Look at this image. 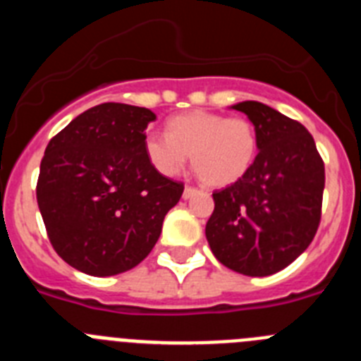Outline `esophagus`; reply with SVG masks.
<instances>
[{
	"instance_id": "34e87169",
	"label": "esophagus",
	"mask_w": 361,
	"mask_h": 361,
	"mask_svg": "<svg viewBox=\"0 0 361 361\" xmlns=\"http://www.w3.org/2000/svg\"><path fill=\"white\" fill-rule=\"evenodd\" d=\"M197 193H199V190H197V188H193V186H186V188H184L183 197H184V199H191V197L197 195Z\"/></svg>"
}]
</instances>
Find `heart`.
<instances>
[{"label":"heart","mask_w":361,"mask_h":361,"mask_svg":"<svg viewBox=\"0 0 361 361\" xmlns=\"http://www.w3.org/2000/svg\"><path fill=\"white\" fill-rule=\"evenodd\" d=\"M145 153L149 164L164 177L191 164L204 183L213 188L237 183L250 170L257 153V133L250 121L213 111H188L166 123V135L148 132Z\"/></svg>","instance_id":"1"}]
</instances>
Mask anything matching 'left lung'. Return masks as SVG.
Masks as SVG:
<instances>
[{"label":"left lung","mask_w":361,"mask_h":361,"mask_svg":"<svg viewBox=\"0 0 361 361\" xmlns=\"http://www.w3.org/2000/svg\"><path fill=\"white\" fill-rule=\"evenodd\" d=\"M231 108L253 123L258 153L240 180L213 193L206 238L226 267L267 276L296 260L317 235L324 161L298 121L257 101Z\"/></svg>","instance_id":"left-lung-1"}]
</instances>
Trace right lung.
I'll return each instance as SVG.
<instances>
[{"mask_svg":"<svg viewBox=\"0 0 361 361\" xmlns=\"http://www.w3.org/2000/svg\"><path fill=\"white\" fill-rule=\"evenodd\" d=\"M148 108L103 103L50 139L36 197L56 253L86 275L141 264L161 237L184 184L159 173L145 153Z\"/></svg>","mask_w":361,"mask_h":361,"instance_id":"right-lung-1","label":"right lung"}]
</instances>
